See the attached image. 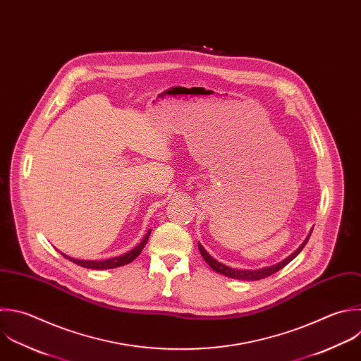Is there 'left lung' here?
Wrapping results in <instances>:
<instances>
[{
  "instance_id": "8db88e82",
  "label": "left lung",
  "mask_w": 361,
  "mask_h": 361,
  "mask_svg": "<svg viewBox=\"0 0 361 361\" xmlns=\"http://www.w3.org/2000/svg\"><path fill=\"white\" fill-rule=\"evenodd\" d=\"M310 233H312V231H310ZM309 237H310V234L307 235V238L305 240V243H303L293 254H290L288 258H285L282 262L275 264V265H272V267H265V268H261V269H255V271H251V269H234V268H230V267H227V265H223V264H220L219 261H216L213 257H210V255L206 252V250H204L200 244H197V247H199V251H200L202 257L204 258V261L210 265V268H212L213 271H216V272H219V274H223V275H226V276H228V278H234V279L258 281V279H262V278H267V276L275 274L276 271H279L281 268H283L286 264H289V262L302 251V248L306 245Z\"/></svg>"
}]
</instances>
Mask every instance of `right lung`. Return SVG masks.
Masks as SVG:
<instances>
[{
    "label": "right lung",
    "instance_id": "right-lung-1",
    "mask_svg": "<svg viewBox=\"0 0 361 361\" xmlns=\"http://www.w3.org/2000/svg\"><path fill=\"white\" fill-rule=\"evenodd\" d=\"M149 234H151V230L147 233V235L142 238V241L131 251H128L127 254L124 255H120V257H114V258H109V259H103V261H83V259H76V258H71L68 255L63 254V257H66L68 259H71L72 262L80 265V267H85V268H92V269H110V268H116V267H121V265H126V264H130L131 261H134L142 251V248L145 247L148 238H149Z\"/></svg>",
    "mask_w": 361,
    "mask_h": 361
}]
</instances>
